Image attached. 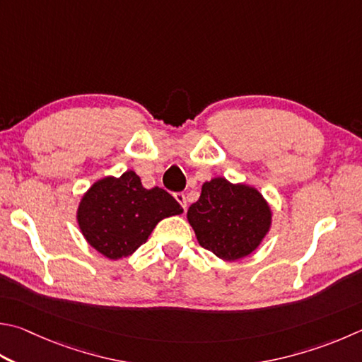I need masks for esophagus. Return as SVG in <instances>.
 Segmentation results:
<instances>
[{
  "label": "esophagus",
  "instance_id": "1",
  "mask_svg": "<svg viewBox=\"0 0 362 362\" xmlns=\"http://www.w3.org/2000/svg\"><path fill=\"white\" fill-rule=\"evenodd\" d=\"M174 198L177 199V202L180 204V206L183 207V210H187V196L183 193H175Z\"/></svg>",
  "mask_w": 362,
  "mask_h": 362
}]
</instances>
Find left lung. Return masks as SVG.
Segmentation results:
<instances>
[{"mask_svg":"<svg viewBox=\"0 0 362 362\" xmlns=\"http://www.w3.org/2000/svg\"><path fill=\"white\" fill-rule=\"evenodd\" d=\"M187 218L201 247L235 261L259 247L271 229L272 210L256 188L215 177L204 183Z\"/></svg>","mask_w":362,"mask_h":362,"instance_id":"8db88e82","label":"left lung"}]
</instances>
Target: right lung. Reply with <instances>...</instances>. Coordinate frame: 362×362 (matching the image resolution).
<instances>
[{"label":"right lung","mask_w":362,"mask_h":362,"mask_svg":"<svg viewBox=\"0 0 362 362\" xmlns=\"http://www.w3.org/2000/svg\"><path fill=\"white\" fill-rule=\"evenodd\" d=\"M183 209L166 189L144 188L139 175L127 170L104 177L82 196L77 223L85 240L109 259L133 255L163 218Z\"/></svg>","instance_id":"obj_1"}]
</instances>
